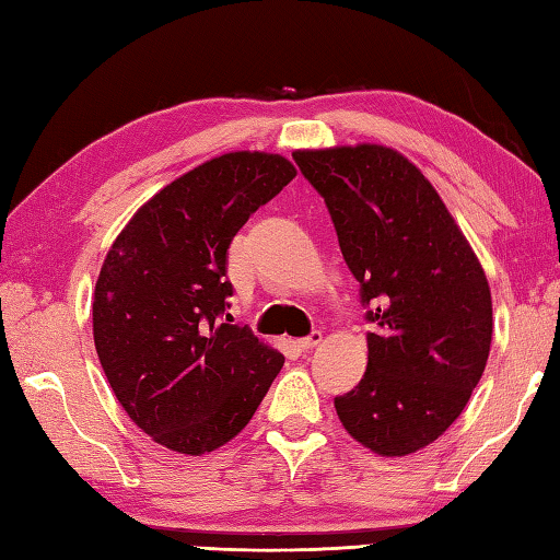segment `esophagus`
Returning <instances> with one entry per match:
<instances>
[{"instance_id": "esophagus-1", "label": "esophagus", "mask_w": 560, "mask_h": 560, "mask_svg": "<svg viewBox=\"0 0 560 560\" xmlns=\"http://www.w3.org/2000/svg\"><path fill=\"white\" fill-rule=\"evenodd\" d=\"M319 341H323V335H319V331H313L311 337L299 339V349L301 351H313L315 347H319Z\"/></svg>"}]
</instances>
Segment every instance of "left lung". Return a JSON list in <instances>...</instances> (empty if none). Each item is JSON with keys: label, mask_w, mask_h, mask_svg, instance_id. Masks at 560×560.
<instances>
[{"label": "left lung", "mask_w": 560, "mask_h": 560, "mask_svg": "<svg viewBox=\"0 0 560 560\" xmlns=\"http://www.w3.org/2000/svg\"><path fill=\"white\" fill-rule=\"evenodd\" d=\"M293 161L325 197L371 305L368 368L335 399L339 421L380 457L411 455L447 431L483 375L493 337L489 279L435 187L399 151L299 149Z\"/></svg>", "instance_id": "8db88e82"}]
</instances>
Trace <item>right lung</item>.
I'll use <instances>...</instances> for the list:
<instances>
[{"instance_id": "add662e5", "label": "right lung", "mask_w": 560, "mask_h": 560, "mask_svg": "<svg viewBox=\"0 0 560 560\" xmlns=\"http://www.w3.org/2000/svg\"><path fill=\"white\" fill-rule=\"evenodd\" d=\"M295 177L289 159L233 151L153 195L115 237L93 293V341L129 419L180 455L229 443L283 355L223 313L225 253L249 213Z\"/></svg>"}]
</instances>
